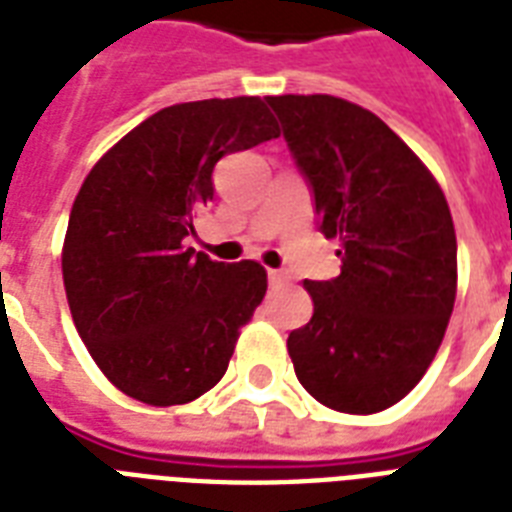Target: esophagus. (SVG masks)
<instances>
[{"mask_svg":"<svg viewBox=\"0 0 512 512\" xmlns=\"http://www.w3.org/2000/svg\"><path fill=\"white\" fill-rule=\"evenodd\" d=\"M268 281H271V287H284L289 284V276L284 271H268Z\"/></svg>","mask_w":512,"mask_h":512,"instance_id":"esophagus-1","label":"esophagus"}]
</instances>
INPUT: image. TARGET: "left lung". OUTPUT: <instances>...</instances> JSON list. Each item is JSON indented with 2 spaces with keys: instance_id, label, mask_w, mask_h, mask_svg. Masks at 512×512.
<instances>
[{
  "instance_id": "obj_1",
  "label": "left lung",
  "mask_w": 512,
  "mask_h": 512,
  "mask_svg": "<svg viewBox=\"0 0 512 512\" xmlns=\"http://www.w3.org/2000/svg\"><path fill=\"white\" fill-rule=\"evenodd\" d=\"M340 239V276L305 281L313 316L287 340L300 385L329 409L374 414L428 372L457 295V236L444 191L372 111L332 95L268 98Z\"/></svg>"
}]
</instances>
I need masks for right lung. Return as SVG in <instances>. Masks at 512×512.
I'll list each match as a JSON object with an SVG mask.
<instances>
[{
  "mask_svg": "<svg viewBox=\"0 0 512 512\" xmlns=\"http://www.w3.org/2000/svg\"><path fill=\"white\" fill-rule=\"evenodd\" d=\"M273 138L260 98L180 103L127 132L79 188L63 244L68 308L127 396L188 404L228 369L268 276L255 260L215 263L185 236L215 196V164Z\"/></svg>",
  "mask_w": 512,
  "mask_h": 512,
  "instance_id": "add662e5",
  "label": "right lung"
}]
</instances>
